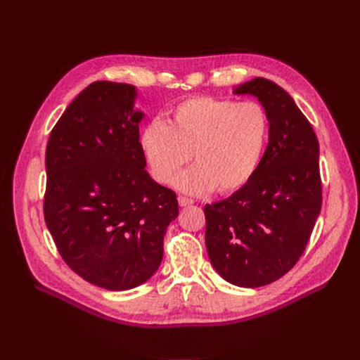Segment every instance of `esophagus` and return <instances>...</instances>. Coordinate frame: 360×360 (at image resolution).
Segmentation results:
<instances>
[{
    "mask_svg": "<svg viewBox=\"0 0 360 360\" xmlns=\"http://www.w3.org/2000/svg\"><path fill=\"white\" fill-rule=\"evenodd\" d=\"M179 204L181 207H186V206H191V204H193V200H191L188 197H179Z\"/></svg>",
    "mask_w": 360,
    "mask_h": 360,
    "instance_id": "obj_1",
    "label": "esophagus"
}]
</instances>
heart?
Returning a JSON list of instances; mask_svg holds the SVG:
<instances>
[{"label": "heart", "instance_id": "heart-1", "mask_svg": "<svg viewBox=\"0 0 360 360\" xmlns=\"http://www.w3.org/2000/svg\"><path fill=\"white\" fill-rule=\"evenodd\" d=\"M268 127V115L259 103L192 96L172 109L169 124L159 118L147 122L141 148L158 181L172 183L193 153L197 165L179 177V188L229 193L256 172Z\"/></svg>", "mask_w": 360, "mask_h": 360}]
</instances>
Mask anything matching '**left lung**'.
Wrapping results in <instances>:
<instances>
[{"mask_svg":"<svg viewBox=\"0 0 360 360\" xmlns=\"http://www.w3.org/2000/svg\"><path fill=\"white\" fill-rule=\"evenodd\" d=\"M235 94L255 95L269 136L252 177L226 200L204 206L210 264L229 283L259 288L292 269L321 212L319 145L290 95L256 77Z\"/></svg>","mask_w":360,"mask_h":360,"instance_id":"left-lung-1","label":"left lung"}]
</instances>
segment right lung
Here are the masks:
<instances>
[{
  "instance_id": "right-lung-1",
  "label": "right lung",
  "mask_w": 360,
  "mask_h": 360,
  "mask_svg": "<svg viewBox=\"0 0 360 360\" xmlns=\"http://www.w3.org/2000/svg\"><path fill=\"white\" fill-rule=\"evenodd\" d=\"M127 83L94 82L51 130L44 217L62 259L89 283L127 290L156 273L179 215L176 192L145 171L143 113Z\"/></svg>"
}]
</instances>
